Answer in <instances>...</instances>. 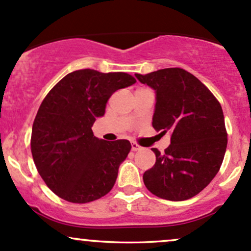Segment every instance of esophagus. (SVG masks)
Returning <instances> with one entry per match:
<instances>
[{"mask_svg":"<svg viewBox=\"0 0 251 251\" xmlns=\"http://www.w3.org/2000/svg\"><path fill=\"white\" fill-rule=\"evenodd\" d=\"M131 148H132V151H138L142 149V147H140L138 143H136V142L131 143Z\"/></svg>","mask_w":251,"mask_h":251,"instance_id":"esophagus-1","label":"esophagus"}]
</instances>
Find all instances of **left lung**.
Instances as JSON below:
<instances>
[{
	"instance_id": "left-lung-1",
	"label": "left lung",
	"mask_w": 251,
	"mask_h": 251,
	"mask_svg": "<svg viewBox=\"0 0 251 251\" xmlns=\"http://www.w3.org/2000/svg\"><path fill=\"white\" fill-rule=\"evenodd\" d=\"M136 77L156 92L153 128L170 132V145L143 175L145 187L172 201L191 199L219 172L227 145L222 106L205 84L181 68Z\"/></svg>"
}]
</instances>
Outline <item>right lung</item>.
<instances>
[{
  "label": "right lung",
  "instance_id": "obj_1",
  "mask_svg": "<svg viewBox=\"0 0 251 251\" xmlns=\"http://www.w3.org/2000/svg\"><path fill=\"white\" fill-rule=\"evenodd\" d=\"M133 83L128 74L82 69L63 77L45 96L33 123L31 151L41 178L59 198L85 203L113 188L131 143L96 138L92 126L113 93Z\"/></svg>",
  "mask_w": 251,
  "mask_h": 251
}]
</instances>
